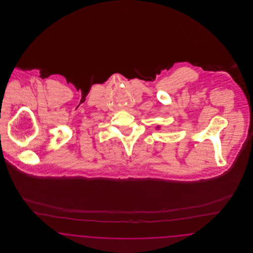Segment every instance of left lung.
Masks as SVG:
<instances>
[{
    "label": "left lung",
    "instance_id": "8db88e82",
    "mask_svg": "<svg viewBox=\"0 0 253 253\" xmlns=\"http://www.w3.org/2000/svg\"><path fill=\"white\" fill-rule=\"evenodd\" d=\"M157 128H159V127H157Z\"/></svg>",
    "mask_w": 253,
    "mask_h": 253
}]
</instances>
